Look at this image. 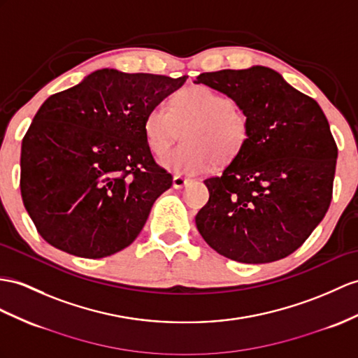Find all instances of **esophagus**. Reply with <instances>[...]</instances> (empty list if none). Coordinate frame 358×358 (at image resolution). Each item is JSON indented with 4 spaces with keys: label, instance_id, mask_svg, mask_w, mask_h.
<instances>
[{
    "label": "esophagus",
    "instance_id": "obj_1",
    "mask_svg": "<svg viewBox=\"0 0 358 358\" xmlns=\"http://www.w3.org/2000/svg\"><path fill=\"white\" fill-rule=\"evenodd\" d=\"M189 182V179H187V178H184V176H179V174H176V176L173 178V188H176V189H179V188H184L187 184Z\"/></svg>",
    "mask_w": 358,
    "mask_h": 358
}]
</instances>
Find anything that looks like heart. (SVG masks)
<instances>
[{
  "mask_svg": "<svg viewBox=\"0 0 358 358\" xmlns=\"http://www.w3.org/2000/svg\"><path fill=\"white\" fill-rule=\"evenodd\" d=\"M182 129L184 143L165 153L161 164L179 174L205 173L214 164H229L246 149L250 121L226 95L193 86L171 99L170 109L156 104L144 117V136L155 155H162Z\"/></svg>",
  "mask_w": 358,
  "mask_h": 358,
  "instance_id": "obj_1",
  "label": "heart"
}]
</instances>
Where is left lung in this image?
I'll use <instances>...</instances> for the list:
<instances>
[{"mask_svg":"<svg viewBox=\"0 0 358 358\" xmlns=\"http://www.w3.org/2000/svg\"><path fill=\"white\" fill-rule=\"evenodd\" d=\"M250 121L246 149L222 176L209 178L196 215L203 240L246 264L285 258L324 219L333 197L337 145L316 100L267 66L202 73Z\"/></svg>","mask_w":358,"mask_h":358,"instance_id":"obj_1","label":"left lung"}]
</instances>
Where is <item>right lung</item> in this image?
Returning <instances> with one entry per match:
<instances>
[{"instance_id": "obj_1", "label": "right lung", "mask_w": 358, "mask_h": 358, "mask_svg": "<svg viewBox=\"0 0 358 358\" xmlns=\"http://www.w3.org/2000/svg\"><path fill=\"white\" fill-rule=\"evenodd\" d=\"M185 80L103 68L43 101L22 139L20 184L43 240L92 259L132 245L173 184L145 143L144 117Z\"/></svg>"}]
</instances>
